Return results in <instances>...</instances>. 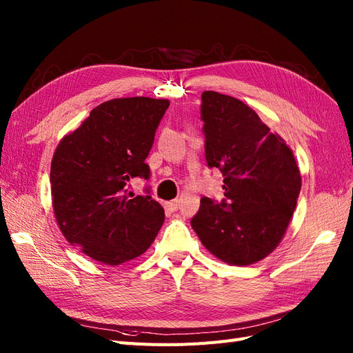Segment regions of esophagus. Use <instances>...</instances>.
Masks as SVG:
<instances>
[{"label":"esophagus","instance_id":"esophagus-1","mask_svg":"<svg viewBox=\"0 0 353 353\" xmlns=\"http://www.w3.org/2000/svg\"><path fill=\"white\" fill-rule=\"evenodd\" d=\"M178 200H170V201H166L165 203V208L168 209V210H170V212H175L176 209H178Z\"/></svg>","mask_w":353,"mask_h":353}]
</instances>
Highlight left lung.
Listing matches in <instances>:
<instances>
[{
	"label": "left lung",
	"mask_w": 353,
	"mask_h": 353,
	"mask_svg": "<svg viewBox=\"0 0 353 353\" xmlns=\"http://www.w3.org/2000/svg\"><path fill=\"white\" fill-rule=\"evenodd\" d=\"M201 119L208 166L221 169L225 199L203 197L191 227L219 261L256 263L284 237L301 193V170L283 138L231 95L203 92Z\"/></svg>",
	"instance_id": "left-lung-1"
}]
</instances>
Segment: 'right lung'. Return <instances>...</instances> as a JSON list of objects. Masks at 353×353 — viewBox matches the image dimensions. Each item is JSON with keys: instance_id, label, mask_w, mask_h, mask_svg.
Segmentation results:
<instances>
[{"instance_id": "obj_1", "label": "right lung", "mask_w": 353, "mask_h": 353, "mask_svg": "<svg viewBox=\"0 0 353 353\" xmlns=\"http://www.w3.org/2000/svg\"><path fill=\"white\" fill-rule=\"evenodd\" d=\"M168 108L165 99L104 101L56 148L50 183L57 225L94 261L116 266L138 258L163 225V208L134 197L126 184L150 176L145 157Z\"/></svg>"}]
</instances>
